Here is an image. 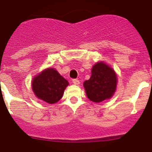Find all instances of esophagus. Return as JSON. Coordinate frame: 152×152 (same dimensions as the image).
<instances>
[{
    "mask_svg": "<svg viewBox=\"0 0 152 152\" xmlns=\"http://www.w3.org/2000/svg\"><path fill=\"white\" fill-rule=\"evenodd\" d=\"M72 82H73V84H75V85H78V84H80V81H79L78 79H73V80H72Z\"/></svg>",
    "mask_w": 152,
    "mask_h": 152,
    "instance_id": "obj_1",
    "label": "esophagus"
}]
</instances>
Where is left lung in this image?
Returning a JSON list of instances; mask_svg holds the SVG:
<instances>
[{"mask_svg": "<svg viewBox=\"0 0 152 152\" xmlns=\"http://www.w3.org/2000/svg\"><path fill=\"white\" fill-rule=\"evenodd\" d=\"M116 79L112 68L103 62L96 63L91 70V78L84 82L87 96L96 103L110 98L116 91Z\"/></svg>", "mask_w": 152, "mask_h": 152, "instance_id": "1", "label": "left lung"}]
</instances>
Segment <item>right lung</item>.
Instances as JSON below:
<instances>
[{
    "label": "right lung",
    "mask_w": 152,
    "mask_h": 152,
    "mask_svg": "<svg viewBox=\"0 0 152 152\" xmlns=\"http://www.w3.org/2000/svg\"><path fill=\"white\" fill-rule=\"evenodd\" d=\"M68 82L54 68L44 70L32 82L35 95L48 103H55L62 97Z\"/></svg>",
    "instance_id": "1"
}]
</instances>
